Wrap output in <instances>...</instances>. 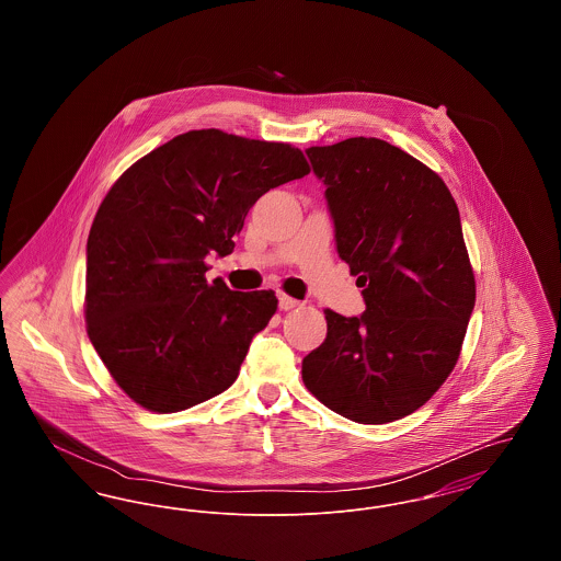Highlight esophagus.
Listing matches in <instances>:
<instances>
[{
  "label": "esophagus",
  "mask_w": 561,
  "mask_h": 561,
  "mask_svg": "<svg viewBox=\"0 0 561 561\" xmlns=\"http://www.w3.org/2000/svg\"><path fill=\"white\" fill-rule=\"evenodd\" d=\"M300 302L293 298V296H288V294H279V309L282 311H290V309H296Z\"/></svg>",
  "instance_id": "1"
}]
</instances>
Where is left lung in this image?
I'll list each match as a JSON object with an SVG mask.
<instances>
[{"label":"left lung","instance_id":"1","mask_svg":"<svg viewBox=\"0 0 561 561\" xmlns=\"http://www.w3.org/2000/svg\"><path fill=\"white\" fill-rule=\"evenodd\" d=\"M307 156L366 311H323L328 334L302 359V380L348 421L393 423L450 376L476 307L458 208L431 168L387 140L355 136Z\"/></svg>","mask_w":561,"mask_h":561}]
</instances>
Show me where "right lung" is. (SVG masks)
<instances>
[{
	"instance_id": "obj_1",
	"label": "right lung",
	"mask_w": 561,
	"mask_h": 561,
	"mask_svg": "<svg viewBox=\"0 0 561 561\" xmlns=\"http://www.w3.org/2000/svg\"><path fill=\"white\" fill-rule=\"evenodd\" d=\"M309 174L302 151L216 128L179 134L108 188L85 248L88 336L138 405L170 414L229 389L277 311L273 290L206 279L268 188Z\"/></svg>"
}]
</instances>
